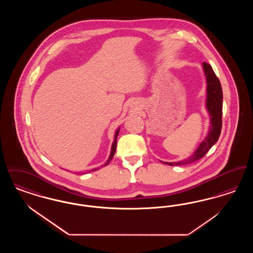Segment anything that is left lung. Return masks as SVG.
Listing matches in <instances>:
<instances>
[{"mask_svg": "<svg viewBox=\"0 0 253 253\" xmlns=\"http://www.w3.org/2000/svg\"><path fill=\"white\" fill-rule=\"evenodd\" d=\"M202 68L206 79V110L210 116L209 132L204 139L199 143L191 156L179 161L163 162L169 166L186 165L201 159L210 151V149L216 143L221 133L222 128V110H223V92L221 84L213 71L212 67L203 62Z\"/></svg>", "mask_w": 253, "mask_h": 253, "instance_id": "left-lung-1", "label": "left lung"}]
</instances>
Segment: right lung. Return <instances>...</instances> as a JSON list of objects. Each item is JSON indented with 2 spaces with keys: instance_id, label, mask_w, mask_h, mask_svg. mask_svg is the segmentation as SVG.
Masks as SVG:
<instances>
[{
  "instance_id": "obj_1",
  "label": "right lung",
  "mask_w": 253,
  "mask_h": 253,
  "mask_svg": "<svg viewBox=\"0 0 253 253\" xmlns=\"http://www.w3.org/2000/svg\"><path fill=\"white\" fill-rule=\"evenodd\" d=\"M120 127L118 128V130L116 131V133H115V137H114V142H113V144H112V147H111V152H110V156H109V158L107 159V161L104 163V165H102L101 167H104V166H107L109 163H110V161L112 160V158L114 157V155H115V153H116V150H117V139H118V136H119V132H120ZM100 167V168H101ZM99 168L94 169H91L90 171H93V170H96V169H98Z\"/></svg>"
}]
</instances>
